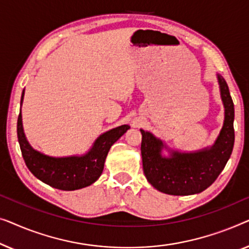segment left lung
I'll return each mask as SVG.
<instances>
[{"mask_svg":"<svg viewBox=\"0 0 249 249\" xmlns=\"http://www.w3.org/2000/svg\"><path fill=\"white\" fill-rule=\"evenodd\" d=\"M220 96L225 107V121L213 145L192 152L170 149L152 133L142 134L141 155L146 179L156 190L169 195L198 194L211 186L231 156L234 142V107L228 85L220 74ZM167 149L170 155H162Z\"/></svg>","mask_w":249,"mask_h":249,"instance_id":"1","label":"left lung"}]
</instances>
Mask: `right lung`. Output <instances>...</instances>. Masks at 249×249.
Segmentation results:
<instances>
[{
    "mask_svg": "<svg viewBox=\"0 0 249 249\" xmlns=\"http://www.w3.org/2000/svg\"><path fill=\"white\" fill-rule=\"evenodd\" d=\"M23 96L24 89L21 96V106ZM128 128V125H122L103 133L85 155L51 157L37 151L29 144L23 132L21 109L17 125L20 149L28 169L43 183L62 191H75L93 184L103 173L110 146Z\"/></svg>",
    "mask_w": 249,
    "mask_h": 249,
    "instance_id": "add662e5",
    "label": "right lung"
}]
</instances>
